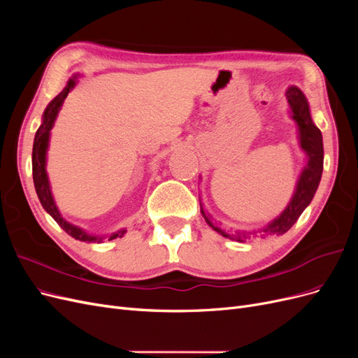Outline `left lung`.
<instances>
[{"instance_id": "obj_1", "label": "left lung", "mask_w": 358, "mask_h": 358, "mask_svg": "<svg viewBox=\"0 0 358 358\" xmlns=\"http://www.w3.org/2000/svg\"><path fill=\"white\" fill-rule=\"evenodd\" d=\"M287 100L291 107L292 119H294L299 127L300 146L308 155V164L301 171L294 196H292V199L289 200L285 210L266 227L263 230L264 233L282 234L288 231L299 220L301 212L308 208L313 196H315L317 188L321 180V175H322V161H324L322 136L320 129L315 127V124L312 122L306 96L303 95V92L299 88H296V86H289L287 91ZM201 213L204 216L206 222H208L215 231H218L224 237H230V239H236L237 242H243L246 239V234H241V233L237 236L227 234L221 227L213 225L209 216L203 210Z\"/></svg>"}]
</instances>
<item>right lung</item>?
<instances>
[{"mask_svg": "<svg viewBox=\"0 0 358 358\" xmlns=\"http://www.w3.org/2000/svg\"><path fill=\"white\" fill-rule=\"evenodd\" d=\"M74 85H76V80L70 79L66 88H64L62 92L58 94L55 99L49 103L45 113H43V122L37 129L36 137H34V146H32V179H34V187H36L37 196H38L41 206L52 216V218L59 224L61 229L78 241L95 242V241H101V239H99L96 236H91L88 233H85L82 229H79V227H76L62 218L55 201H53L48 173H46V152H48V146H49L50 129L53 127V122H55V119L58 116V112L61 109L64 100L67 99V95L74 88ZM124 233H125V230H119V231L113 233L109 237V241H113V239H116V237H122Z\"/></svg>", "mask_w": 358, "mask_h": 358, "instance_id": "right-lung-1", "label": "right lung"}]
</instances>
